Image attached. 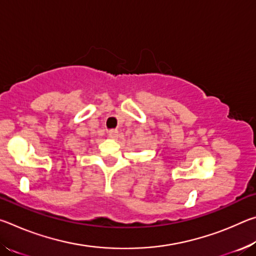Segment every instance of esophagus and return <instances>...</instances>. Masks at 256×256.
<instances>
[{"instance_id":"34e87169","label":"esophagus","mask_w":256,"mask_h":256,"mask_svg":"<svg viewBox=\"0 0 256 256\" xmlns=\"http://www.w3.org/2000/svg\"><path fill=\"white\" fill-rule=\"evenodd\" d=\"M108 136H110V138H118V131H116V130H112V131L108 132Z\"/></svg>"}]
</instances>
